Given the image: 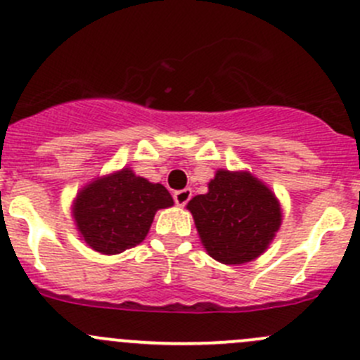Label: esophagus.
Returning <instances> with one entry per match:
<instances>
[{
	"label": "esophagus",
	"mask_w": 360,
	"mask_h": 360,
	"mask_svg": "<svg viewBox=\"0 0 360 360\" xmlns=\"http://www.w3.org/2000/svg\"><path fill=\"white\" fill-rule=\"evenodd\" d=\"M191 198V190L190 188H184V190L174 191V202L177 205H186Z\"/></svg>",
	"instance_id": "obj_1"
}]
</instances>
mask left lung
I'll return each instance as SVG.
<instances>
[{"label": "left lung", "instance_id": "1", "mask_svg": "<svg viewBox=\"0 0 360 360\" xmlns=\"http://www.w3.org/2000/svg\"><path fill=\"white\" fill-rule=\"evenodd\" d=\"M188 209L207 253L229 265L264 253L281 223L273 191L243 172L218 170L207 193L191 198Z\"/></svg>", "mask_w": 360, "mask_h": 360}]
</instances>
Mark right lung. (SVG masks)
<instances>
[{
	"mask_svg": "<svg viewBox=\"0 0 360 360\" xmlns=\"http://www.w3.org/2000/svg\"><path fill=\"white\" fill-rule=\"evenodd\" d=\"M172 204L165 186L123 169L84 188L77 195L73 218L93 250L116 255L142 243L156 211Z\"/></svg>",
	"mask_w": 360,
	"mask_h": 360,
	"instance_id": "obj_1",
	"label": "right lung"
}]
</instances>
